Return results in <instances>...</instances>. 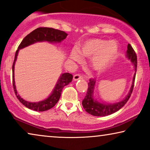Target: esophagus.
Returning a JSON list of instances; mask_svg holds the SVG:
<instances>
[{"mask_svg":"<svg viewBox=\"0 0 150 150\" xmlns=\"http://www.w3.org/2000/svg\"><path fill=\"white\" fill-rule=\"evenodd\" d=\"M83 79V77L81 76V75H79V74L74 75V76H73L74 81H77L78 79Z\"/></svg>","mask_w":150,"mask_h":150,"instance_id":"obj_1","label":"esophagus"}]
</instances>
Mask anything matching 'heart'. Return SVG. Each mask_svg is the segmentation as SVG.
I'll return each instance as SVG.
<instances>
[{"label": "heart", "instance_id": "obj_1", "mask_svg": "<svg viewBox=\"0 0 150 150\" xmlns=\"http://www.w3.org/2000/svg\"><path fill=\"white\" fill-rule=\"evenodd\" d=\"M119 53V45L114 40L93 38L85 41L77 49H73L70 57L74 61L81 62L82 56L90 58V66L96 72L104 71L115 63Z\"/></svg>", "mask_w": 150, "mask_h": 150}]
</instances>
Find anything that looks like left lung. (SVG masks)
<instances>
[{
    "mask_svg": "<svg viewBox=\"0 0 150 150\" xmlns=\"http://www.w3.org/2000/svg\"><path fill=\"white\" fill-rule=\"evenodd\" d=\"M126 57L129 60L131 61L135 70L132 83L129 93H127L126 97L119 102L114 103H104L99 102L94 97V90H95L96 84V80L95 79H90L86 95L84 99L82 101L83 108L90 115L96 116V117H105V116L112 115V114L115 113L117 111H118L119 110H120L128 101L134 88V79L137 67V56L136 55L134 50L133 49V48L132 47V46L129 44L127 45Z\"/></svg>",
    "mask_w": 150,
    "mask_h": 150,
    "instance_id": "1",
    "label": "left lung"
}]
</instances>
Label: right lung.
Here are the masks:
<instances>
[{
	"instance_id": "1",
	"label": "right lung",
	"mask_w": 150,
	"mask_h": 150,
	"mask_svg": "<svg viewBox=\"0 0 150 150\" xmlns=\"http://www.w3.org/2000/svg\"><path fill=\"white\" fill-rule=\"evenodd\" d=\"M68 34L64 31H60L58 29H55L53 28L49 27H40L38 29L33 30L29 34H28L25 38L23 40L21 43L20 44L18 50L16 52V55L14 57L12 66V73H13V87L14 90L15 94L16 95L18 100L25 105V107L28 108L29 109L33 110L35 111L43 112L48 110L54 107V105L57 103L60 98L62 91L63 88L71 82L73 79V75L69 73H62L58 79V81L54 89L53 90L51 95L47 97V99H44L42 101H38V102H30L23 99L18 94L16 87L15 85L14 79V66L16 61L18 54L20 49L27 47L28 46L33 45V44L38 42H48L50 43H59L64 40Z\"/></svg>"
}]
</instances>
